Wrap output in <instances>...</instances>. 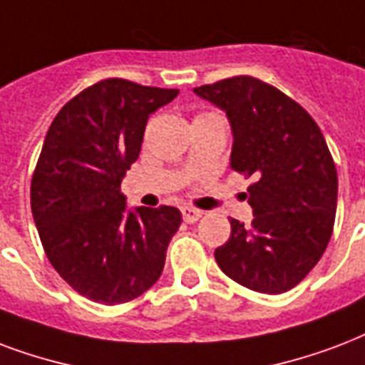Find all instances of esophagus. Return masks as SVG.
Returning <instances> with one entry per match:
<instances>
[{
  "label": "esophagus",
  "instance_id": "1",
  "mask_svg": "<svg viewBox=\"0 0 365 365\" xmlns=\"http://www.w3.org/2000/svg\"><path fill=\"white\" fill-rule=\"evenodd\" d=\"M182 216H183V220L187 222V224H193V222H197V220L201 218L202 210H199V208H193V207H183Z\"/></svg>",
  "mask_w": 365,
  "mask_h": 365
}]
</instances>
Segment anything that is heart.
Instances as JSON below:
<instances>
[{"label":"heart","instance_id":"obj_1","mask_svg":"<svg viewBox=\"0 0 365 365\" xmlns=\"http://www.w3.org/2000/svg\"><path fill=\"white\" fill-rule=\"evenodd\" d=\"M208 115V113H202V115H199V116H207Z\"/></svg>","mask_w":365,"mask_h":365}]
</instances>
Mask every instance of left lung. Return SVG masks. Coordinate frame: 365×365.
I'll use <instances>...</instances> for the list:
<instances>
[{"label": "left lung", "instance_id": "1", "mask_svg": "<svg viewBox=\"0 0 365 365\" xmlns=\"http://www.w3.org/2000/svg\"><path fill=\"white\" fill-rule=\"evenodd\" d=\"M226 110L230 164L252 178L250 226L230 218L232 235L214 250L220 269L257 293L299 285L327 249L337 210V168L319 126L299 103L255 76L195 88Z\"/></svg>", "mask_w": 365, "mask_h": 365}]
</instances>
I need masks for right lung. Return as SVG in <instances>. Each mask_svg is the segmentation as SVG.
I'll return each mask as SVG.
<instances>
[{
	"mask_svg": "<svg viewBox=\"0 0 365 365\" xmlns=\"http://www.w3.org/2000/svg\"><path fill=\"white\" fill-rule=\"evenodd\" d=\"M176 96L105 78L72 97L47 130L30 185L32 216L47 260L93 302H130L163 274L182 212L164 205L130 212L120 183L149 115Z\"/></svg>",
	"mask_w": 365,
	"mask_h": 365,
	"instance_id": "right-lung-1",
	"label": "right lung"
}]
</instances>
